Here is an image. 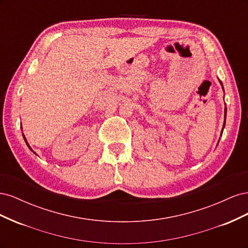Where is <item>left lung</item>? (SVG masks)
I'll use <instances>...</instances> for the list:
<instances>
[{
	"mask_svg": "<svg viewBox=\"0 0 248 248\" xmlns=\"http://www.w3.org/2000/svg\"><path fill=\"white\" fill-rule=\"evenodd\" d=\"M220 84H221V81H220ZM222 85V84H221ZM226 116H227V108H224V122H223V127H224V125H226Z\"/></svg>",
	"mask_w": 248,
	"mask_h": 248,
	"instance_id": "obj_1",
	"label": "left lung"
}]
</instances>
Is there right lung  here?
I'll return each mask as SVG.
<instances>
[{"instance_id": "obj_1", "label": "right lung", "mask_w": 248, "mask_h": 248, "mask_svg": "<svg viewBox=\"0 0 248 248\" xmlns=\"http://www.w3.org/2000/svg\"><path fill=\"white\" fill-rule=\"evenodd\" d=\"M24 137H25V136H24ZM25 140H26V142H27V140H26V139H25ZM27 145H28V142H27ZM28 146H29V145H28ZM29 148H30V146H29ZM30 149H31V148H30ZM31 150H32V149H31Z\"/></svg>"}]
</instances>
